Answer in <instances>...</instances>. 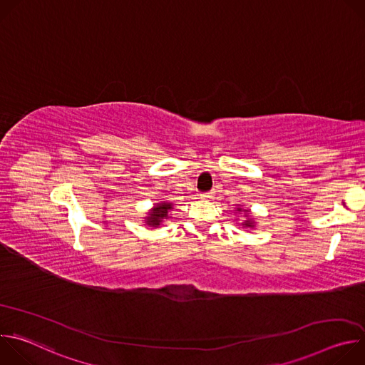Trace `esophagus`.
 <instances>
[{
  "mask_svg": "<svg viewBox=\"0 0 365 365\" xmlns=\"http://www.w3.org/2000/svg\"><path fill=\"white\" fill-rule=\"evenodd\" d=\"M200 197H202V199H212V197H214V193H212V192H206V193H200Z\"/></svg>",
  "mask_w": 365,
  "mask_h": 365,
  "instance_id": "1",
  "label": "esophagus"
}]
</instances>
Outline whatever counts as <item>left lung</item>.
<instances>
[{
	"label": "left lung",
	"instance_id": "left-lung-1",
	"mask_svg": "<svg viewBox=\"0 0 365 365\" xmlns=\"http://www.w3.org/2000/svg\"><path fill=\"white\" fill-rule=\"evenodd\" d=\"M235 211H237V212H242L244 217H245L244 221L240 222V227H242V228H250V230L255 228V220L250 215V210H247V207H244V206H241V205H237ZM237 221H238V220H237Z\"/></svg>",
	"mask_w": 365,
	"mask_h": 365
}]
</instances>
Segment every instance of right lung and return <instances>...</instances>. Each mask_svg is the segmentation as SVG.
<instances>
[{
  "instance_id": "1",
  "label": "right lung",
  "mask_w": 365,
  "mask_h": 365,
  "mask_svg": "<svg viewBox=\"0 0 365 365\" xmlns=\"http://www.w3.org/2000/svg\"><path fill=\"white\" fill-rule=\"evenodd\" d=\"M172 210H173V203L170 202L165 200V202L154 203L151 210L147 212V217H144V224L151 228H159L165 220H169Z\"/></svg>"
}]
</instances>
